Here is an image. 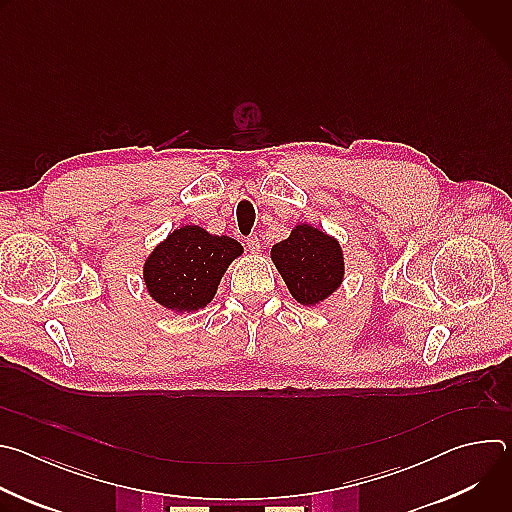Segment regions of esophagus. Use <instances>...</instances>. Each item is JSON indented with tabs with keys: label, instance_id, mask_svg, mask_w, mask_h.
Wrapping results in <instances>:
<instances>
[{
	"label": "esophagus",
	"instance_id": "esophagus-1",
	"mask_svg": "<svg viewBox=\"0 0 512 512\" xmlns=\"http://www.w3.org/2000/svg\"><path fill=\"white\" fill-rule=\"evenodd\" d=\"M245 245H247V249L251 251V253H259V249H261V245H259V239L257 237H247L245 239Z\"/></svg>",
	"mask_w": 512,
	"mask_h": 512
}]
</instances>
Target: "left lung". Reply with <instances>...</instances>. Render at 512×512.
I'll use <instances>...</instances> for the list:
<instances>
[{"label":"left lung","instance_id":"obj_1","mask_svg":"<svg viewBox=\"0 0 512 512\" xmlns=\"http://www.w3.org/2000/svg\"><path fill=\"white\" fill-rule=\"evenodd\" d=\"M271 259L289 294L302 306L324 302L344 279L340 243L312 225H296L285 241L273 245Z\"/></svg>","mask_w":512,"mask_h":512}]
</instances>
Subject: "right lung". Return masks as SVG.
Masks as SVG:
<instances>
[{
	"mask_svg": "<svg viewBox=\"0 0 512 512\" xmlns=\"http://www.w3.org/2000/svg\"><path fill=\"white\" fill-rule=\"evenodd\" d=\"M243 245L227 235H210L198 225L170 233L143 265V281L154 302L184 314L210 304L227 267Z\"/></svg>",
	"mask_w": 512,
	"mask_h": 512,
	"instance_id": "1",
	"label": "right lung"
}]
</instances>
